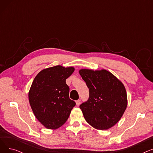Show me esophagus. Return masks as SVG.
<instances>
[{
	"label": "esophagus",
	"instance_id": "obj_1",
	"mask_svg": "<svg viewBox=\"0 0 153 153\" xmlns=\"http://www.w3.org/2000/svg\"><path fill=\"white\" fill-rule=\"evenodd\" d=\"M76 105L77 106H79L80 104H81V100H76Z\"/></svg>",
	"mask_w": 153,
	"mask_h": 153
}]
</instances>
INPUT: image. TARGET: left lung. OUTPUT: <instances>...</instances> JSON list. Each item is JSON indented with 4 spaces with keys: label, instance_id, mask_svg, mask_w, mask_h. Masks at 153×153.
<instances>
[{
    "label": "left lung",
    "instance_id": "8db88e82",
    "mask_svg": "<svg viewBox=\"0 0 153 153\" xmlns=\"http://www.w3.org/2000/svg\"><path fill=\"white\" fill-rule=\"evenodd\" d=\"M89 89V98L80 105L86 122L97 130H108L118 122L127 107L123 84L105 69H80Z\"/></svg>",
    "mask_w": 153,
    "mask_h": 153
}]
</instances>
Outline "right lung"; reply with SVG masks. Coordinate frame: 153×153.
<instances>
[{
	"mask_svg": "<svg viewBox=\"0 0 153 153\" xmlns=\"http://www.w3.org/2000/svg\"><path fill=\"white\" fill-rule=\"evenodd\" d=\"M74 67L58 65L44 69L35 77L28 92V100L35 117L45 128L56 130L66 123L76 105L69 99L66 80Z\"/></svg>",
	"mask_w": 153,
	"mask_h": 153,
	"instance_id": "add662e5",
	"label": "right lung"
}]
</instances>
